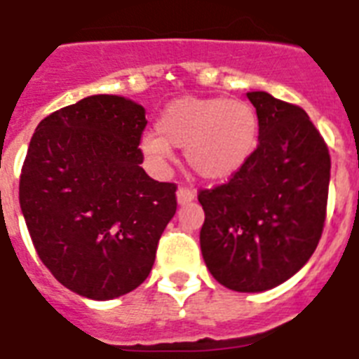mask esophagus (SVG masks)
I'll use <instances>...</instances> for the list:
<instances>
[{
	"mask_svg": "<svg viewBox=\"0 0 359 359\" xmlns=\"http://www.w3.org/2000/svg\"><path fill=\"white\" fill-rule=\"evenodd\" d=\"M195 197V191L191 188H179L177 189V203L179 205H186V203H189V201H194Z\"/></svg>",
	"mask_w": 359,
	"mask_h": 359,
	"instance_id": "esophagus-1",
	"label": "esophagus"
}]
</instances>
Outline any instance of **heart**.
Listing matches in <instances>:
<instances>
[{"mask_svg": "<svg viewBox=\"0 0 359 359\" xmlns=\"http://www.w3.org/2000/svg\"><path fill=\"white\" fill-rule=\"evenodd\" d=\"M156 130L140 138V149L154 168H165L173 156L171 147H179L197 177L226 180L255 156L260 116L240 99L180 97L162 110Z\"/></svg>", "mask_w": 359, "mask_h": 359, "instance_id": "heart-1", "label": "heart"}]
</instances>
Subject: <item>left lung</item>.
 Listing matches in <instances>:
<instances>
[{"label":"left lung","instance_id":"1","mask_svg":"<svg viewBox=\"0 0 359 359\" xmlns=\"http://www.w3.org/2000/svg\"><path fill=\"white\" fill-rule=\"evenodd\" d=\"M260 140L226 184L203 189L201 252L229 290L260 293L301 271L321 240L330 154L308 114L267 92H249Z\"/></svg>","mask_w":359,"mask_h":359}]
</instances>
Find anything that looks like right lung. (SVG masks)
Instances as JSON below:
<instances>
[{
	"instance_id": "add662e5",
	"label": "right lung",
	"mask_w": 359,
	"mask_h": 359,
	"mask_svg": "<svg viewBox=\"0 0 359 359\" xmlns=\"http://www.w3.org/2000/svg\"><path fill=\"white\" fill-rule=\"evenodd\" d=\"M145 109L90 95L38 123L20 177V206L40 260L92 301L136 290L177 212V186L151 179L138 149Z\"/></svg>"
}]
</instances>
